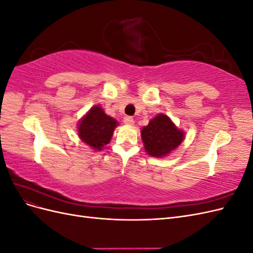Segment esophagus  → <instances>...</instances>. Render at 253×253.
<instances>
[{
  "instance_id": "34e87169",
  "label": "esophagus",
  "mask_w": 253,
  "mask_h": 253,
  "mask_svg": "<svg viewBox=\"0 0 253 253\" xmlns=\"http://www.w3.org/2000/svg\"><path fill=\"white\" fill-rule=\"evenodd\" d=\"M124 122L126 125H129V126H132V125H134V118L132 117V116H126V117H125V119H124Z\"/></svg>"
}]
</instances>
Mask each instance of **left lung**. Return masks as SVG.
Wrapping results in <instances>:
<instances>
[{
  "instance_id": "obj_1",
  "label": "left lung",
  "mask_w": 253,
  "mask_h": 253,
  "mask_svg": "<svg viewBox=\"0 0 253 253\" xmlns=\"http://www.w3.org/2000/svg\"><path fill=\"white\" fill-rule=\"evenodd\" d=\"M141 138L149 155L163 157L181 143L183 132L175 126L169 117L160 114L142 128Z\"/></svg>"
}]
</instances>
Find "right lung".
<instances>
[{
  "label": "right lung",
  "instance_id": "1",
  "mask_svg": "<svg viewBox=\"0 0 253 253\" xmlns=\"http://www.w3.org/2000/svg\"><path fill=\"white\" fill-rule=\"evenodd\" d=\"M117 121L108 116L100 106H94L79 124L80 138L94 150L100 151L112 138Z\"/></svg>",
  "mask_w": 253,
  "mask_h": 253
}]
</instances>
